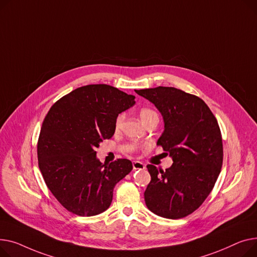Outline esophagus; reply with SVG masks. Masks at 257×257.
<instances>
[{"instance_id": "1", "label": "esophagus", "mask_w": 257, "mask_h": 257, "mask_svg": "<svg viewBox=\"0 0 257 257\" xmlns=\"http://www.w3.org/2000/svg\"><path fill=\"white\" fill-rule=\"evenodd\" d=\"M133 168H134V170H143V169H145V165L142 162L134 161L133 162Z\"/></svg>"}]
</instances>
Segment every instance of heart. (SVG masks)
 <instances>
[{"label": "heart", "mask_w": 257, "mask_h": 257, "mask_svg": "<svg viewBox=\"0 0 257 257\" xmlns=\"http://www.w3.org/2000/svg\"><path fill=\"white\" fill-rule=\"evenodd\" d=\"M139 115H140V118H141V120L144 122L145 125H146L148 122L153 121V120H159V115H158V113H157L156 111L152 110V109H149V108H143V109H141ZM123 118H124L123 114H120V115L117 116L116 121H115V126H116L117 128L120 127V125H121V123H122V121H123Z\"/></svg>", "instance_id": "1"}]
</instances>
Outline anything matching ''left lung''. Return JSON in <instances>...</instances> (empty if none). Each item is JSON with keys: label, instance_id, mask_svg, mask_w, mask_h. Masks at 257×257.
<instances>
[{"label": "left lung", "instance_id": "8db88e82", "mask_svg": "<svg viewBox=\"0 0 257 257\" xmlns=\"http://www.w3.org/2000/svg\"><path fill=\"white\" fill-rule=\"evenodd\" d=\"M162 113L158 145L172 157L163 171L147 165L152 180L144 199L158 216L180 219L195 212L212 192L223 163L222 135L215 115L198 96L173 87L136 90Z\"/></svg>", "mask_w": 257, "mask_h": 257}]
</instances>
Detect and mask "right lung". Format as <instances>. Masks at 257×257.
<instances>
[{"instance_id":"right-lung-1","label":"right lung","mask_w":257,"mask_h":257,"mask_svg":"<svg viewBox=\"0 0 257 257\" xmlns=\"http://www.w3.org/2000/svg\"><path fill=\"white\" fill-rule=\"evenodd\" d=\"M134 104V95L115 87L87 85L57 100L44 117L38 166L45 185L68 212L82 217L104 212L115 185L132 171L127 159L100 163L95 148L112 138L118 114Z\"/></svg>"}]
</instances>
